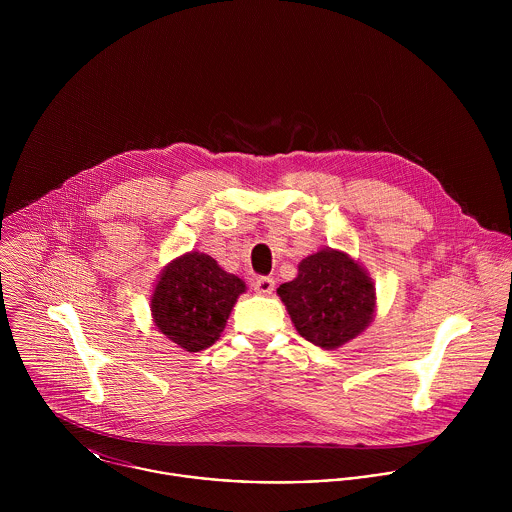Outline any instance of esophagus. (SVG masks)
<instances>
[{
  "label": "esophagus",
  "instance_id": "1",
  "mask_svg": "<svg viewBox=\"0 0 512 512\" xmlns=\"http://www.w3.org/2000/svg\"><path fill=\"white\" fill-rule=\"evenodd\" d=\"M274 286H276L274 278H258L254 282V292L260 293V295H270L274 292Z\"/></svg>",
  "mask_w": 512,
  "mask_h": 512
}]
</instances>
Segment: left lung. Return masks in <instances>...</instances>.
Segmentation results:
<instances>
[{
  "instance_id": "8db88e82",
  "label": "left lung",
  "mask_w": 512,
  "mask_h": 512,
  "mask_svg": "<svg viewBox=\"0 0 512 512\" xmlns=\"http://www.w3.org/2000/svg\"><path fill=\"white\" fill-rule=\"evenodd\" d=\"M278 295L297 333L325 351L363 335L376 313V290L366 268L335 248L303 258L297 276L282 284Z\"/></svg>"
}]
</instances>
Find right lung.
<instances>
[{
  "label": "right lung",
  "mask_w": 512,
  "mask_h": 512,
  "mask_svg": "<svg viewBox=\"0 0 512 512\" xmlns=\"http://www.w3.org/2000/svg\"><path fill=\"white\" fill-rule=\"evenodd\" d=\"M246 284L222 270L203 252L171 260L151 292L153 325L177 347L199 353L211 347L226 327L228 315Z\"/></svg>",
  "instance_id": "right-lung-1"
}]
</instances>
